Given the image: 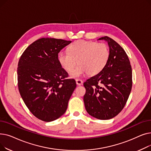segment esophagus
Wrapping results in <instances>:
<instances>
[{
    "label": "esophagus",
    "instance_id": "obj_1",
    "mask_svg": "<svg viewBox=\"0 0 151 151\" xmlns=\"http://www.w3.org/2000/svg\"><path fill=\"white\" fill-rule=\"evenodd\" d=\"M76 83L77 85L80 86L83 84V81L81 80H79V79H77V80H76Z\"/></svg>",
    "mask_w": 151,
    "mask_h": 151
}]
</instances>
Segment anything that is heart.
Segmentation results:
<instances>
[{
	"mask_svg": "<svg viewBox=\"0 0 151 151\" xmlns=\"http://www.w3.org/2000/svg\"><path fill=\"white\" fill-rule=\"evenodd\" d=\"M109 58L108 46L104 43L79 40L69 46V51H61L58 55L59 62L67 71L72 70L71 78H77L88 73L89 75H97L106 65Z\"/></svg>",
	"mask_w": 151,
	"mask_h": 151,
	"instance_id": "heart-1",
	"label": "heart"
}]
</instances>
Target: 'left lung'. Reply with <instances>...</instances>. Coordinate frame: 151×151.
Listing matches in <instances>:
<instances>
[{
	"mask_svg": "<svg viewBox=\"0 0 151 151\" xmlns=\"http://www.w3.org/2000/svg\"><path fill=\"white\" fill-rule=\"evenodd\" d=\"M108 42L109 58L101 72L84 83V103L87 112L101 120L112 119L119 113L127 101L132 87L129 59L122 47L107 36L98 39Z\"/></svg>",
	"mask_w": 151,
	"mask_h": 151,
	"instance_id": "left-lung-1",
	"label": "left lung"
}]
</instances>
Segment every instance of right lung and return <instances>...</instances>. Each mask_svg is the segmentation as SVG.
<instances>
[{
  "label": "right lung",
  "mask_w": 151,
  "mask_h": 151,
  "mask_svg": "<svg viewBox=\"0 0 151 151\" xmlns=\"http://www.w3.org/2000/svg\"><path fill=\"white\" fill-rule=\"evenodd\" d=\"M71 42L42 38L24 51L18 65V84L24 104L36 117L51 122L66 111L76 87L73 79H65L58 54Z\"/></svg>",
  "instance_id": "obj_1"
}]
</instances>
